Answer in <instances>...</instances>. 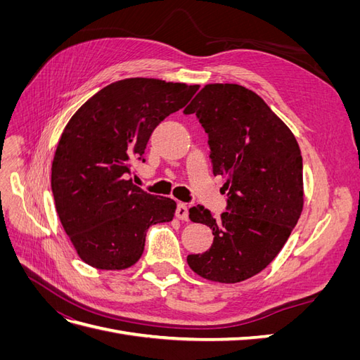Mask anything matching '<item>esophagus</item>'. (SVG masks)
<instances>
[{"label": "esophagus", "mask_w": 360, "mask_h": 360, "mask_svg": "<svg viewBox=\"0 0 360 360\" xmlns=\"http://www.w3.org/2000/svg\"><path fill=\"white\" fill-rule=\"evenodd\" d=\"M176 216L179 217L180 221H188L189 219V210H188V205L184 202H179L177 205V210H176Z\"/></svg>", "instance_id": "obj_1"}]
</instances>
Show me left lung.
<instances>
[{"label":"left lung","instance_id":"1","mask_svg":"<svg viewBox=\"0 0 360 360\" xmlns=\"http://www.w3.org/2000/svg\"><path fill=\"white\" fill-rule=\"evenodd\" d=\"M197 114L209 135L214 176L226 181L228 212L202 205L189 219L214 238L188 264L204 279L236 284L264 270L285 245L303 209V165L296 138L261 97L238 84H207L184 114Z\"/></svg>","mask_w":360,"mask_h":360}]
</instances>
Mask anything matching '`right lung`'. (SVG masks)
I'll return each instance as SVG.
<instances>
[{"mask_svg":"<svg viewBox=\"0 0 360 360\" xmlns=\"http://www.w3.org/2000/svg\"><path fill=\"white\" fill-rule=\"evenodd\" d=\"M200 85L127 78L90 97L64 127L51 188L64 231L91 267L123 270L143 255L150 225L172 221L177 204L138 188L130 163L144 162L151 132Z\"/></svg>","mask_w":360,"mask_h":360,"instance_id":"right-lung-1","label":"right lung"}]
</instances>
